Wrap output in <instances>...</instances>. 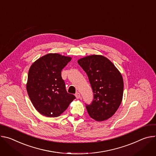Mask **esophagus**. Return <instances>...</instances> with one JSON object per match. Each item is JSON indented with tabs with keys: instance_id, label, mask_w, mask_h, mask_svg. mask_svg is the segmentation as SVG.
<instances>
[{
	"instance_id": "34e87169",
	"label": "esophagus",
	"mask_w": 156,
	"mask_h": 156,
	"mask_svg": "<svg viewBox=\"0 0 156 156\" xmlns=\"http://www.w3.org/2000/svg\"><path fill=\"white\" fill-rule=\"evenodd\" d=\"M75 95H76V98H77V99L80 98V93H79V92H77V93L75 94Z\"/></svg>"
}]
</instances>
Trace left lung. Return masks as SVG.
Wrapping results in <instances>:
<instances>
[{"label": "left lung", "mask_w": 156, "mask_h": 156, "mask_svg": "<svg viewBox=\"0 0 156 156\" xmlns=\"http://www.w3.org/2000/svg\"><path fill=\"white\" fill-rule=\"evenodd\" d=\"M78 64L87 74L94 93L90 104L85 103L90 116L98 122L112 117L122 103L123 79L107 58L92 55L82 58Z\"/></svg>", "instance_id": "1"}]
</instances>
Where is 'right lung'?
Wrapping results in <instances>:
<instances>
[{"mask_svg": "<svg viewBox=\"0 0 156 156\" xmlns=\"http://www.w3.org/2000/svg\"><path fill=\"white\" fill-rule=\"evenodd\" d=\"M71 58L59 54H48L34 62L28 75L27 90L36 110L48 117L62 113L76 97L67 93L61 77L62 69Z\"/></svg>", "mask_w": 156, "mask_h": 156, "instance_id": "1", "label": "right lung"}]
</instances>
